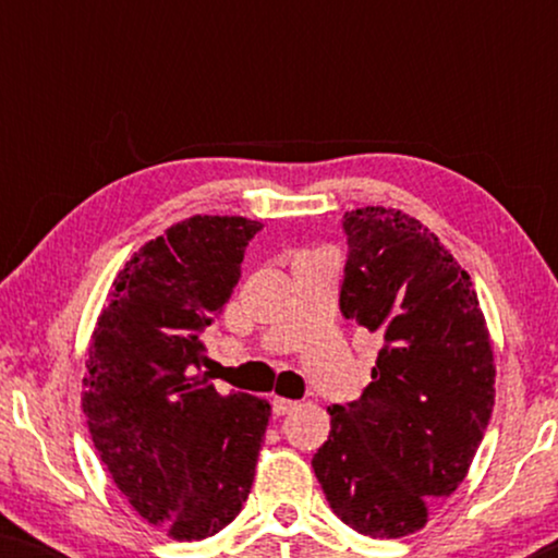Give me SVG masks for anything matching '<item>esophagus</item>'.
I'll return each instance as SVG.
<instances>
[{"instance_id": "obj_1", "label": "esophagus", "mask_w": 558, "mask_h": 558, "mask_svg": "<svg viewBox=\"0 0 558 558\" xmlns=\"http://www.w3.org/2000/svg\"><path fill=\"white\" fill-rule=\"evenodd\" d=\"M294 409H296V401H292V399H281V396H274V399H271V411L277 416L292 414Z\"/></svg>"}]
</instances>
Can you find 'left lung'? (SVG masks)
Returning a JSON list of instances; mask_svg holds the SVG:
<instances>
[{
  "mask_svg": "<svg viewBox=\"0 0 558 558\" xmlns=\"http://www.w3.org/2000/svg\"><path fill=\"white\" fill-rule=\"evenodd\" d=\"M340 312L380 338L363 396L335 403L312 468L335 515L373 538L424 529L468 475L495 403L490 335L470 274L416 218L342 216Z\"/></svg>",
  "mask_w": 558,
  "mask_h": 558,
  "instance_id": "1",
  "label": "left lung"
}]
</instances>
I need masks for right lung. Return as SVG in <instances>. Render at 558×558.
<instances>
[{
    "mask_svg": "<svg viewBox=\"0 0 558 558\" xmlns=\"http://www.w3.org/2000/svg\"><path fill=\"white\" fill-rule=\"evenodd\" d=\"M258 220L193 216L119 271L88 348L83 414L144 521L174 541L223 531L251 493L271 407L210 384L203 332L239 284Z\"/></svg>",
    "mask_w": 558,
    "mask_h": 558,
    "instance_id": "1",
    "label": "right lung"
}]
</instances>
